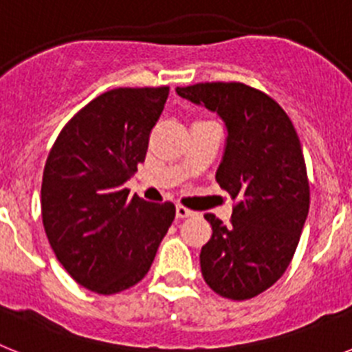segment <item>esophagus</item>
Here are the masks:
<instances>
[{"instance_id": "obj_1", "label": "esophagus", "mask_w": 352, "mask_h": 352, "mask_svg": "<svg viewBox=\"0 0 352 352\" xmlns=\"http://www.w3.org/2000/svg\"><path fill=\"white\" fill-rule=\"evenodd\" d=\"M194 214H195V211L188 210V208L182 206V204H178V206H176V217H178V219H188V217H194Z\"/></svg>"}]
</instances>
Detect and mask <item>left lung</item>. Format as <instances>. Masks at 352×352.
I'll use <instances>...</instances> for the list:
<instances>
[{
	"instance_id": "8db88e82",
	"label": "left lung",
	"mask_w": 352,
	"mask_h": 352,
	"mask_svg": "<svg viewBox=\"0 0 352 352\" xmlns=\"http://www.w3.org/2000/svg\"><path fill=\"white\" fill-rule=\"evenodd\" d=\"M176 93L219 114L227 130L214 178L236 206L229 226L204 214L213 234L199 256L201 272L220 296L250 300L284 275L309 214L300 139L284 109L247 84L204 82Z\"/></svg>"
}]
</instances>
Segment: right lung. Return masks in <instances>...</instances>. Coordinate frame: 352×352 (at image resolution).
<instances>
[{
	"instance_id": "1",
	"label": "right lung",
	"mask_w": 352,
	"mask_h": 352,
	"mask_svg": "<svg viewBox=\"0 0 352 352\" xmlns=\"http://www.w3.org/2000/svg\"><path fill=\"white\" fill-rule=\"evenodd\" d=\"M169 88H116L80 109L51 148L42 179V220L68 275L98 294L144 278L176 214L125 188L144 162L149 132Z\"/></svg>"
}]
</instances>
